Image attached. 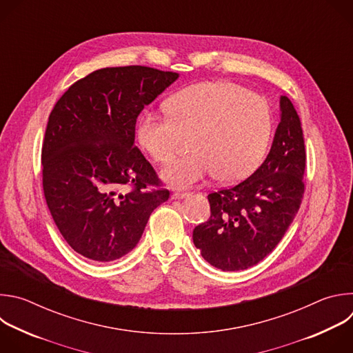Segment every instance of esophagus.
I'll return each mask as SVG.
<instances>
[{"instance_id": "esophagus-1", "label": "esophagus", "mask_w": 353, "mask_h": 353, "mask_svg": "<svg viewBox=\"0 0 353 353\" xmlns=\"http://www.w3.org/2000/svg\"><path fill=\"white\" fill-rule=\"evenodd\" d=\"M190 194L188 192H180V191H176L172 194V198L173 199H183V198H187Z\"/></svg>"}]
</instances>
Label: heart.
<instances>
[{"label":"heart","instance_id":"heart-1","mask_svg":"<svg viewBox=\"0 0 353 353\" xmlns=\"http://www.w3.org/2000/svg\"><path fill=\"white\" fill-rule=\"evenodd\" d=\"M168 114L143 112L137 135L157 163H170L191 138L192 154L162 172L172 185L190 187L215 173L222 183L239 181L263 162L272 134L265 100L232 82H203L176 93Z\"/></svg>","mask_w":353,"mask_h":353}]
</instances>
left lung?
I'll return each mask as SVG.
<instances>
[{"label": "left lung", "mask_w": 353, "mask_h": 353, "mask_svg": "<svg viewBox=\"0 0 353 353\" xmlns=\"http://www.w3.org/2000/svg\"><path fill=\"white\" fill-rule=\"evenodd\" d=\"M281 121L263 165L234 187L208 195L211 216L192 232V241L215 268L240 271L264 260L293 222L305 192V138L286 96Z\"/></svg>", "instance_id": "left-lung-1"}]
</instances>
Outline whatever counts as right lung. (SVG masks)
Listing matches in <instances>:
<instances>
[{
  "label": "right lung",
  "instance_id": "obj_1",
  "mask_svg": "<svg viewBox=\"0 0 353 353\" xmlns=\"http://www.w3.org/2000/svg\"><path fill=\"white\" fill-rule=\"evenodd\" d=\"M177 78L142 65L102 68L71 85L50 113L43 191L78 254L97 263L125 256L150 214L169 199L134 141L139 113ZM124 186L132 190L124 193Z\"/></svg>",
  "mask_w": 353,
  "mask_h": 353
}]
</instances>
